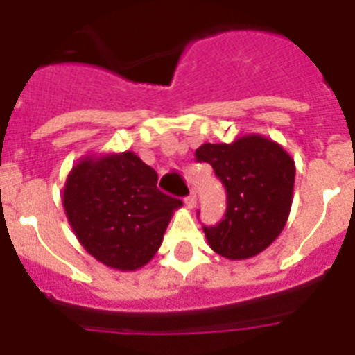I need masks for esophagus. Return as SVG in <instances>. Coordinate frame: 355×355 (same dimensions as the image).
I'll use <instances>...</instances> for the list:
<instances>
[{"label":"esophagus","mask_w":355,"mask_h":355,"mask_svg":"<svg viewBox=\"0 0 355 355\" xmlns=\"http://www.w3.org/2000/svg\"><path fill=\"white\" fill-rule=\"evenodd\" d=\"M184 205H187L188 208H196V205H197L196 193H190L188 197H184Z\"/></svg>","instance_id":"1"}]
</instances>
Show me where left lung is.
I'll use <instances>...</instances> for the list:
<instances>
[{
    "instance_id": "left-lung-1",
    "label": "left lung",
    "mask_w": 355,
    "mask_h": 355,
    "mask_svg": "<svg viewBox=\"0 0 355 355\" xmlns=\"http://www.w3.org/2000/svg\"><path fill=\"white\" fill-rule=\"evenodd\" d=\"M196 156L211 165L227 192L224 218L202 227L208 245L227 259L258 256L281 234L290 216L293 158L258 133L231 144H202Z\"/></svg>"
}]
</instances>
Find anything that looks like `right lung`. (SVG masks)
<instances>
[{
    "mask_svg": "<svg viewBox=\"0 0 355 355\" xmlns=\"http://www.w3.org/2000/svg\"><path fill=\"white\" fill-rule=\"evenodd\" d=\"M158 174L139 156L87 155L72 167L62 202L83 249L121 272L142 268L158 252L180 199L159 192Z\"/></svg>",
    "mask_w": 355,
    "mask_h": 355,
    "instance_id": "right-lung-1",
    "label": "right lung"
}]
</instances>
